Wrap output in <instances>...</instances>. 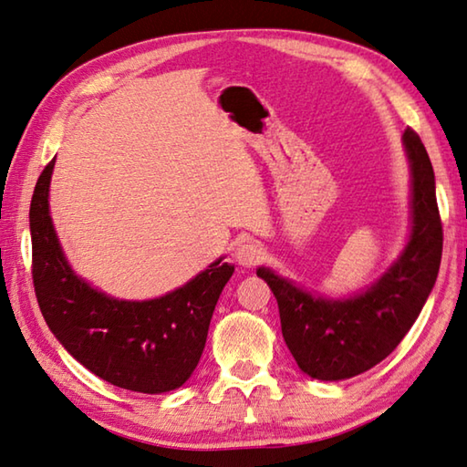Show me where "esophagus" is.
<instances>
[{
  "mask_svg": "<svg viewBox=\"0 0 467 467\" xmlns=\"http://www.w3.org/2000/svg\"><path fill=\"white\" fill-rule=\"evenodd\" d=\"M262 258H264L262 247L254 242H245L235 250V262L240 264L242 268H254V265L260 264Z\"/></svg>",
  "mask_w": 467,
  "mask_h": 467,
  "instance_id": "obj_1",
  "label": "esophagus"
}]
</instances>
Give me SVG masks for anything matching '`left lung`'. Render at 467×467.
Returning <instances> with one entry per match:
<instances>
[{
    "label": "left lung",
    "instance_id": "left-lung-1",
    "mask_svg": "<svg viewBox=\"0 0 467 467\" xmlns=\"http://www.w3.org/2000/svg\"><path fill=\"white\" fill-rule=\"evenodd\" d=\"M409 163V234L393 264L348 296H327L260 265L278 300L282 337L302 373L345 380L373 368L413 327L440 272L443 232L435 175L421 139L403 132Z\"/></svg>",
    "mask_w": 467,
    "mask_h": 467
}]
</instances>
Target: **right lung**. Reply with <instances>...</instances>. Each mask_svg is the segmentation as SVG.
<instances>
[{
  "mask_svg": "<svg viewBox=\"0 0 467 467\" xmlns=\"http://www.w3.org/2000/svg\"><path fill=\"white\" fill-rule=\"evenodd\" d=\"M52 161L30 205L34 288L60 345L90 373L129 391H175L202 358L209 322L235 270L217 258L183 286L149 300L110 296L72 270L50 215Z\"/></svg>",
  "mask_w": 467,
  "mask_h": 467,
  "instance_id": "right-lung-1",
  "label": "right lung"
}]
</instances>
